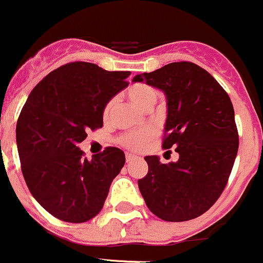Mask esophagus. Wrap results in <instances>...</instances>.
Masks as SVG:
<instances>
[{
  "label": "esophagus",
  "mask_w": 263,
  "mask_h": 263,
  "mask_svg": "<svg viewBox=\"0 0 263 263\" xmlns=\"http://www.w3.org/2000/svg\"><path fill=\"white\" fill-rule=\"evenodd\" d=\"M136 158H137V157L134 156V154H129V153L126 154V161H127V163H129V162H132V161H134V159H136Z\"/></svg>",
  "instance_id": "esophagus-1"
}]
</instances>
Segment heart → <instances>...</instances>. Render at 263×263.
I'll return each mask as SVG.
<instances>
[{
  "label": "heart",
  "mask_w": 263,
  "mask_h": 263,
  "mask_svg": "<svg viewBox=\"0 0 263 263\" xmlns=\"http://www.w3.org/2000/svg\"><path fill=\"white\" fill-rule=\"evenodd\" d=\"M127 97L132 104L143 110H151L157 101V92L153 87L143 83L131 85L127 90ZM114 109V101L110 100L106 102L102 110V118L104 120H109ZM157 131L154 127H146V128L139 129V131H129L120 137V144L126 146L129 151H141L151 143L153 137L156 136Z\"/></svg>",
  "instance_id": "1"
}]
</instances>
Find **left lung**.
<instances>
[{
	"instance_id": "left-lung-1",
	"label": "left lung",
	"mask_w": 263,
	"mask_h": 263,
	"mask_svg": "<svg viewBox=\"0 0 263 263\" xmlns=\"http://www.w3.org/2000/svg\"><path fill=\"white\" fill-rule=\"evenodd\" d=\"M132 82H145L166 95L162 148H175L179 154L178 162L168 165L146 156L148 174L137 181L140 192L161 219H195L219 198L234 167L239 134L231 100L208 71L192 62L168 63Z\"/></svg>"
}]
</instances>
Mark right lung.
<instances>
[{
  "instance_id": "right-lung-1",
  "label": "right lung",
  "mask_w": 263,
  "mask_h": 263,
  "mask_svg": "<svg viewBox=\"0 0 263 263\" xmlns=\"http://www.w3.org/2000/svg\"><path fill=\"white\" fill-rule=\"evenodd\" d=\"M129 75L71 62L29 93L16 123L22 173L29 192L53 217L83 223L101 212L126 157L109 146L88 161L78 144L89 129L101 128L104 106L128 85Z\"/></svg>"
}]
</instances>
